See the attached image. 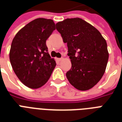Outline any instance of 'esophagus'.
I'll use <instances>...</instances> for the list:
<instances>
[{"mask_svg": "<svg viewBox=\"0 0 122 122\" xmlns=\"http://www.w3.org/2000/svg\"><path fill=\"white\" fill-rule=\"evenodd\" d=\"M57 61H62V60H63V57H61V58H57Z\"/></svg>", "mask_w": 122, "mask_h": 122, "instance_id": "obj_1", "label": "esophagus"}]
</instances>
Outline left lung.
Returning <instances> with one entry per match:
<instances>
[{"label": "left lung", "mask_w": 122, "mask_h": 122, "mask_svg": "<svg viewBox=\"0 0 122 122\" xmlns=\"http://www.w3.org/2000/svg\"><path fill=\"white\" fill-rule=\"evenodd\" d=\"M68 46L71 68L66 77L80 91H87L103 76L109 54L107 43L101 33L81 18H68L56 25Z\"/></svg>", "instance_id": "obj_1"}]
</instances>
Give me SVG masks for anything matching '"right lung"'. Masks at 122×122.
Wrapping results in <instances>:
<instances>
[{
  "label": "right lung",
  "mask_w": 122,
  "mask_h": 122,
  "mask_svg": "<svg viewBox=\"0 0 122 122\" xmlns=\"http://www.w3.org/2000/svg\"><path fill=\"white\" fill-rule=\"evenodd\" d=\"M55 29L53 20L37 18L20 30L12 40L10 64L20 81L29 88L38 89L46 84L56 65L46 46Z\"/></svg>",
  "instance_id": "add662e5"
}]
</instances>
